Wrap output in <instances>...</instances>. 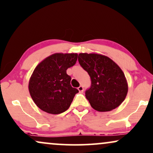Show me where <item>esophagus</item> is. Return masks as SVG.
Segmentation results:
<instances>
[{
	"mask_svg": "<svg viewBox=\"0 0 153 153\" xmlns=\"http://www.w3.org/2000/svg\"><path fill=\"white\" fill-rule=\"evenodd\" d=\"M78 90L79 91V93H83L84 92V87H83V86H80L78 88Z\"/></svg>",
	"mask_w": 153,
	"mask_h": 153,
	"instance_id": "esophagus-1",
	"label": "esophagus"
}]
</instances>
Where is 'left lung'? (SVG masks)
<instances>
[{"mask_svg":"<svg viewBox=\"0 0 153 153\" xmlns=\"http://www.w3.org/2000/svg\"><path fill=\"white\" fill-rule=\"evenodd\" d=\"M80 65L91 77V87L86 98L91 107L99 112H108L124 100L128 85L124 72L108 57L96 53H80Z\"/></svg>","mask_w":153,"mask_h":153,"instance_id":"8db88e82","label":"left lung"}]
</instances>
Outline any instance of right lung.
<instances>
[{"instance_id":"add662e5","label":"right lung","mask_w":153,"mask_h":153,"mask_svg":"<svg viewBox=\"0 0 153 153\" xmlns=\"http://www.w3.org/2000/svg\"><path fill=\"white\" fill-rule=\"evenodd\" d=\"M76 53H55L37 65L29 82L31 98L41 110L50 114L64 112L79 92L71 86L67 69L76 64Z\"/></svg>"}]
</instances>
